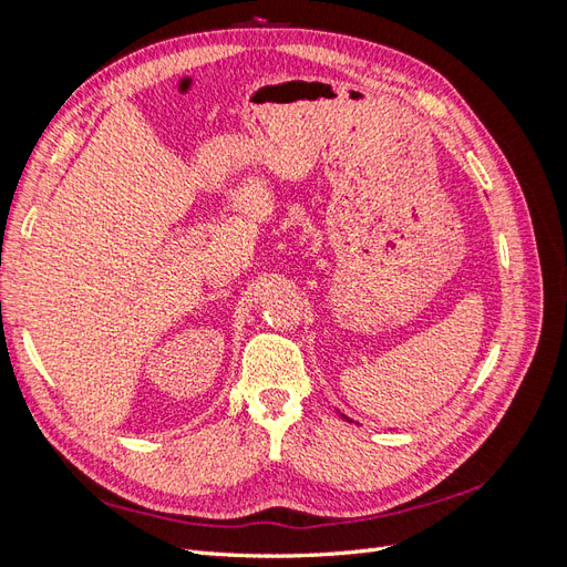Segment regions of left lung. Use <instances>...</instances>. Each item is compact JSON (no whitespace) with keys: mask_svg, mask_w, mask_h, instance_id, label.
Returning <instances> with one entry per match:
<instances>
[{"mask_svg":"<svg viewBox=\"0 0 567 567\" xmlns=\"http://www.w3.org/2000/svg\"><path fill=\"white\" fill-rule=\"evenodd\" d=\"M342 419H346V416H342Z\"/></svg>","mask_w":567,"mask_h":567,"instance_id":"8db88e82","label":"left lung"}]
</instances>
